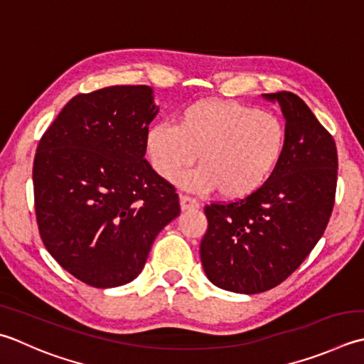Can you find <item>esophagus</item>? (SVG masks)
<instances>
[{"instance_id":"esophagus-1","label":"esophagus","mask_w":364,"mask_h":364,"mask_svg":"<svg viewBox=\"0 0 364 364\" xmlns=\"http://www.w3.org/2000/svg\"><path fill=\"white\" fill-rule=\"evenodd\" d=\"M180 205H181L183 211L196 210V208H198V206H200V203H198L196 198H192L189 196H180Z\"/></svg>"}]
</instances>
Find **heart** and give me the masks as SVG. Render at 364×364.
Returning <instances> with one entry per match:
<instances>
[{
    "mask_svg": "<svg viewBox=\"0 0 364 364\" xmlns=\"http://www.w3.org/2000/svg\"><path fill=\"white\" fill-rule=\"evenodd\" d=\"M286 127L273 113L240 102L203 99L180 112L176 124H154L145 148L156 173L173 178L196 161L200 164L178 178L191 192H211L238 200L259 191L281 162Z\"/></svg>",
    "mask_w": 364,
    "mask_h": 364,
    "instance_id": "obj_1",
    "label": "heart"
}]
</instances>
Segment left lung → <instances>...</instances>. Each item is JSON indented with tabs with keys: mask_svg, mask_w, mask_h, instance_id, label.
I'll return each instance as SVG.
<instances>
[{
	"mask_svg": "<svg viewBox=\"0 0 364 364\" xmlns=\"http://www.w3.org/2000/svg\"><path fill=\"white\" fill-rule=\"evenodd\" d=\"M286 118V149L273 175L254 194L205 206L208 229L200 259L219 289L254 295L295 272L328 224L338 181L336 144L294 92L262 95Z\"/></svg>",
	"mask_w": 364,
	"mask_h": 364,
	"instance_id": "8db88e82",
	"label": "left lung"
}]
</instances>
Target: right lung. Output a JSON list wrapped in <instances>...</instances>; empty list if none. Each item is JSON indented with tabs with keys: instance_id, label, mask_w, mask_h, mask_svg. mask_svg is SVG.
<instances>
[{
	"instance_id": "add662e5",
	"label": "right lung",
	"mask_w": 364,
	"mask_h": 364,
	"mask_svg": "<svg viewBox=\"0 0 364 364\" xmlns=\"http://www.w3.org/2000/svg\"><path fill=\"white\" fill-rule=\"evenodd\" d=\"M158 112L146 85L77 95L38 145L33 184L41 238L91 287L134 281L154 238L180 215L175 188L145 159Z\"/></svg>"
}]
</instances>
